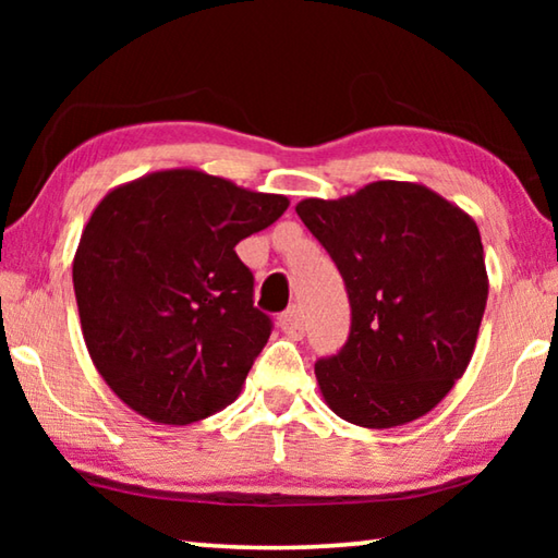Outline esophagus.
<instances>
[{"label": "esophagus", "instance_id": "34e87169", "mask_svg": "<svg viewBox=\"0 0 558 558\" xmlns=\"http://www.w3.org/2000/svg\"><path fill=\"white\" fill-rule=\"evenodd\" d=\"M280 329L292 339H300L302 335H305V319H302L300 307L292 305L290 310H286V313L280 315Z\"/></svg>", "mask_w": 558, "mask_h": 558}]
</instances>
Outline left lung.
<instances>
[{"instance_id": "1", "label": "left lung", "mask_w": 558, "mask_h": 558, "mask_svg": "<svg viewBox=\"0 0 558 558\" xmlns=\"http://www.w3.org/2000/svg\"><path fill=\"white\" fill-rule=\"evenodd\" d=\"M302 223L342 272L352 329L319 359L325 403L362 428L405 426L446 399L475 352L487 302L477 223L415 182L302 199Z\"/></svg>"}]
</instances>
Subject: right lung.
Wrapping results in <instances>:
<instances>
[{
    "mask_svg": "<svg viewBox=\"0 0 558 558\" xmlns=\"http://www.w3.org/2000/svg\"><path fill=\"white\" fill-rule=\"evenodd\" d=\"M288 196L202 169H159L102 196L73 256L88 354L112 393L165 426L209 418L241 393L270 317L235 243Z\"/></svg>",
    "mask_w": 558,
    "mask_h": 558,
    "instance_id": "add662e5",
    "label": "right lung"
}]
</instances>
